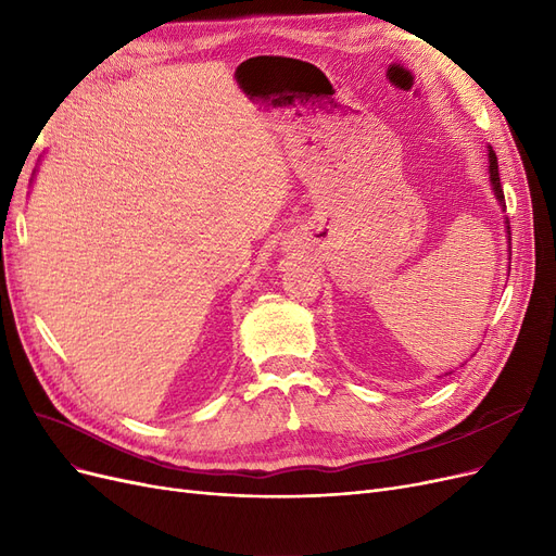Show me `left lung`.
I'll list each match as a JSON object with an SVG mask.
<instances>
[{"instance_id":"obj_1","label":"left lung","mask_w":556,"mask_h":556,"mask_svg":"<svg viewBox=\"0 0 556 556\" xmlns=\"http://www.w3.org/2000/svg\"><path fill=\"white\" fill-rule=\"evenodd\" d=\"M488 163H490V184H492V193L500 202V206L506 212V200H504V188H502V179H500V163H496V154L492 151V147H488ZM506 232H508V245H510V227L506 220Z\"/></svg>"}]
</instances>
